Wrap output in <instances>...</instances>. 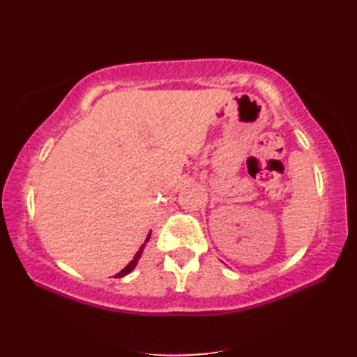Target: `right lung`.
Instances as JSON below:
<instances>
[{
    "label": "right lung",
    "mask_w": 357,
    "mask_h": 357,
    "mask_svg": "<svg viewBox=\"0 0 357 357\" xmlns=\"http://www.w3.org/2000/svg\"><path fill=\"white\" fill-rule=\"evenodd\" d=\"M149 239H150V233L147 234V238H146V242H144V244L139 247V250H138V252H136V255L133 256V259L130 261V262H128L127 265H126V267L123 268V270H121L119 273H116V275H115V278H123V276H126V275H128V273H130V271H133V268L136 267V264H138V261H139V257H141V255H142V252H144V247H146V244H147V242H149Z\"/></svg>",
    "instance_id": "right-lung-1"
}]
</instances>
